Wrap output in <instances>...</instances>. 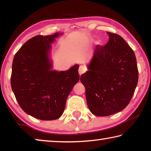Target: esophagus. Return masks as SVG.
<instances>
[{
	"instance_id": "esophagus-1",
	"label": "esophagus",
	"mask_w": 151,
	"mask_h": 151,
	"mask_svg": "<svg viewBox=\"0 0 151 151\" xmlns=\"http://www.w3.org/2000/svg\"><path fill=\"white\" fill-rule=\"evenodd\" d=\"M86 67L85 66H83V65H81L79 66V68H78V73H79V75H83V73H85L86 72Z\"/></svg>"
}]
</instances>
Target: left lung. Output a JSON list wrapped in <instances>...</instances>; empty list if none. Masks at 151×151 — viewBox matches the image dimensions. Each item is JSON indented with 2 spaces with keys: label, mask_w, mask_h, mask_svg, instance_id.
<instances>
[{
  "label": "left lung",
  "mask_w": 151,
  "mask_h": 151,
  "mask_svg": "<svg viewBox=\"0 0 151 151\" xmlns=\"http://www.w3.org/2000/svg\"><path fill=\"white\" fill-rule=\"evenodd\" d=\"M109 42L97 45L81 76L86 99L93 114L105 116L121 111L131 101L139 79L134 51L122 37L107 32Z\"/></svg>",
  "instance_id": "obj_1"
}]
</instances>
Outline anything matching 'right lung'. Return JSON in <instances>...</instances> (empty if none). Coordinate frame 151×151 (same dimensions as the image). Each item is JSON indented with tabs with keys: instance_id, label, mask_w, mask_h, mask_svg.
Returning a JSON list of instances; mask_svg holds the SVG:
<instances>
[{
	"instance_id": "right-lung-1",
	"label": "right lung",
	"mask_w": 151,
	"mask_h": 151,
	"mask_svg": "<svg viewBox=\"0 0 151 151\" xmlns=\"http://www.w3.org/2000/svg\"><path fill=\"white\" fill-rule=\"evenodd\" d=\"M63 33L37 35L20 47L12 66V90L21 109L43 121L59 118L73 86L79 81L78 65L66 71L52 70L51 43Z\"/></svg>"
}]
</instances>
